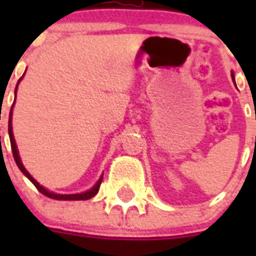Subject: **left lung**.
<instances>
[{"label":"left lung","mask_w":256,"mask_h":256,"mask_svg":"<svg viewBox=\"0 0 256 256\" xmlns=\"http://www.w3.org/2000/svg\"><path fill=\"white\" fill-rule=\"evenodd\" d=\"M231 77H232V80H234V74H231Z\"/></svg>","instance_id":"obj_1"}]
</instances>
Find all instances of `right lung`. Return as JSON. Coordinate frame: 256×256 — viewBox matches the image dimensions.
Masks as SVG:
<instances>
[{
    "mask_svg": "<svg viewBox=\"0 0 256 256\" xmlns=\"http://www.w3.org/2000/svg\"><path fill=\"white\" fill-rule=\"evenodd\" d=\"M24 77V76H22ZM22 77L20 78V81L22 80ZM20 81H18V84H20ZM17 84V86H18ZM17 86H16V92H17ZM14 106V104H13ZM13 106H12V108H10V114H9V138H10V144H12V152H13V156H14V160H16V164H17L18 168L24 172V175H25L26 178L29 179L30 182L33 183L34 186L37 187V190L40 191V192H42L44 195H46V196H49V198L52 199H57V200H86V199H90L92 198L94 195L98 192V190H100V182H102V178H104V175L100 176V179H98V182L94 184V186L90 188V190L85 191V192H81V194H56V192H52V191L46 190L45 187L41 186L40 183L36 180V179L32 176V175L28 172V170H26L25 168H24V164H22L21 162V158H20V156H18V150H17V144H16V140H14V136H13V128H12V114H13Z\"/></svg>",
    "mask_w": 256,
    "mask_h": 256,
    "instance_id": "add662e5",
    "label": "right lung"
}]
</instances>
